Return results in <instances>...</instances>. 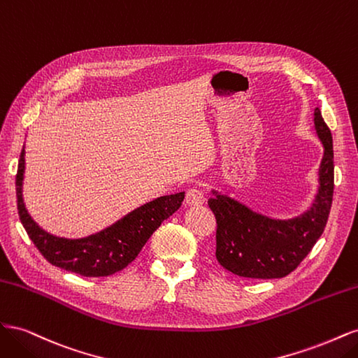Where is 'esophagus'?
Returning <instances> with one entry per match:
<instances>
[{
	"label": "esophagus",
	"mask_w": 358,
	"mask_h": 358,
	"mask_svg": "<svg viewBox=\"0 0 358 358\" xmlns=\"http://www.w3.org/2000/svg\"><path fill=\"white\" fill-rule=\"evenodd\" d=\"M185 203L188 206H200L204 203V196L200 188H189L185 194Z\"/></svg>",
	"instance_id": "34e87169"
}]
</instances>
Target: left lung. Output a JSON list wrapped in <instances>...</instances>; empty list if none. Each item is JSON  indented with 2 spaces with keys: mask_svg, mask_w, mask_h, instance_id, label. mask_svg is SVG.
I'll use <instances>...</instances> for the list:
<instances>
[{
  "mask_svg": "<svg viewBox=\"0 0 358 358\" xmlns=\"http://www.w3.org/2000/svg\"><path fill=\"white\" fill-rule=\"evenodd\" d=\"M315 129L324 145L320 188L310 209L292 220H272L216 194L208 204L216 220V259L229 272L252 279L284 278L306 258L330 215L334 188L333 137L315 109Z\"/></svg>",
  "mask_w": 358,
  "mask_h": 358,
  "instance_id": "8db88e82",
  "label": "left lung"
}]
</instances>
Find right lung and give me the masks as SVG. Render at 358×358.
I'll return each instance as SVG.
<instances>
[{
  "mask_svg": "<svg viewBox=\"0 0 358 358\" xmlns=\"http://www.w3.org/2000/svg\"><path fill=\"white\" fill-rule=\"evenodd\" d=\"M24 155L25 150L22 149L16 175V197L20 222L32 243L50 264L82 276H110L125 268L136 259L161 222L180 208L185 197V192L158 197L129 212L109 229L83 237V239L57 237L40 229L25 209L22 199Z\"/></svg>",
  "mask_w": 358,
  "mask_h": 358,
  "instance_id": "add662e5",
  "label": "right lung"
}]
</instances>
